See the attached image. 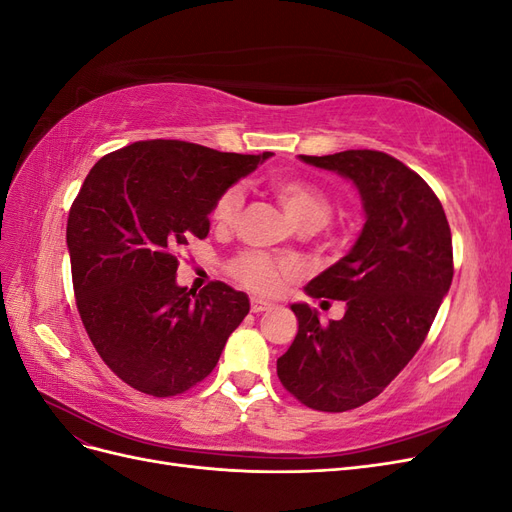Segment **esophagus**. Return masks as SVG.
I'll return each mask as SVG.
<instances>
[{"instance_id":"1","label":"esophagus","mask_w":512,"mask_h":512,"mask_svg":"<svg viewBox=\"0 0 512 512\" xmlns=\"http://www.w3.org/2000/svg\"><path fill=\"white\" fill-rule=\"evenodd\" d=\"M271 305L267 303V301H260V299H252V312L254 314H262V312H267Z\"/></svg>"}]
</instances>
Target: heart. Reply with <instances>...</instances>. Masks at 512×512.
<instances>
[{"mask_svg": "<svg viewBox=\"0 0 512 512\" xmlns=\"http://www.w3.org/2000/svg\"><path fill=\"white\" fill-rule=\"evenodd\" d=\"M271 190L275 198L280 200L288 220L297 228L316 230L322 224H327L331 215V200L316 183L303 177H277L271 181ZM241 205V188L235 185V188L224 190L213 205V222L222 228L235 224ZM288 271L290 269L286 265H280V262L262 252H245L230 262L232 277L247 290L258 294H273L280 290Z\"/></svg>", "mask_w": 512, "mask_h": 512, "instance_id": "b5f03b06", "label": "heart"}]
</instances>
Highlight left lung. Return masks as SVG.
Here are the masks:
<instances>
[{"instance_id": "obj_1", "label": "left lung", "mask_w": 512, "mask_h": 512, "mask_svg": "<svg viewBox=\"0 0 512 512\" xmlns=\"http://www.w3.org/2000/svg\"><path fill=\"white\" fill-rule=\"evenodd\" d=\"M299 158L356 185L365 226L352 250L305 286L314 299L346 301L344 318L322 327L312 307L290 305L299 333L277 376L307 408L346 412L378 397L425 342L453 282L451 228L423 177L389 153Z\"/></svg>"}]
</instances>
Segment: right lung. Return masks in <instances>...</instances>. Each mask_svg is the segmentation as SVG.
<instances>
[{"mask_svg":"<svg viewBox=\"0 0 512 512\" xmlns=\"http://www.w3.org/2000/svg\"><path fill=\"white\" fill-rule=\"evenodd\" d=\"M138 141L89 170L68 215L76 307L102 361L132 389L173 397L205 380L250 312L245 292L177 286V252L209 235L232 183L271 158Z\"/></svg>","mask_w":512,"mask_h":512,"instance_id":"right-lung-1","label":"right lung"}]
</instances>
